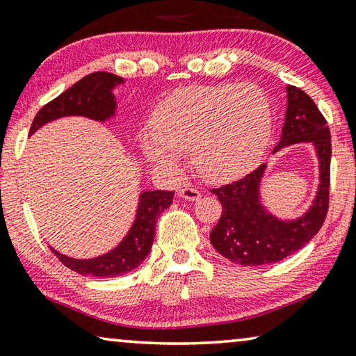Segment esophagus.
Listing matches in <instances>:
<instances>
[{
    "mask_svg": "<svg viewBox=\"0 0 356 356\" xmlns=\"http://www.w3.org/2000/svg\"><path fill=\"white\" fill-rule=\"evenodd\" d=\"M179 196L182 200H187V201H196V200H200L201 191L193 188V187H185L179 191Z\"/></svg>",
    "mask_w": 356,
    "mask_h": 356,
    "instance_id": "obj_1",
    "label": "esophagus"
}]
</instances>
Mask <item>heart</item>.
I'll list each match as a JSON object with an SVG mask.
<instances>
[{
	"label": "heart",
	"mask_w": 356,
	"mask_h": 356,
	"mask_svg": "<svg viewBox=\"0 0 356 356\" xmlns=\"http://www.w3.org/2000/svg\"><path fill=\"white\" fill-rule=\"evenodd\" d=\"M270 120L268 97L252 83L184 87L156 106L154 133L144 134L140 145L161 169L191 150L202 176L223 180L255 166L268 145Z\"/></svg>",
	"instance_id": "1"
}]
</instances>
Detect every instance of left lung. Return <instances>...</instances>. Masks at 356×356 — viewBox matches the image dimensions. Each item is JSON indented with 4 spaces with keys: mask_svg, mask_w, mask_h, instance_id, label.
I'll list each match as a JSON object with an SVG mask.
<instances>
[{
    "mask_svg": "<svg viewBox=\"0 0 356 356\" xmlns=\"http://www.w3.org/2000/svg\"><path fill=\"white\" fill-rule=\"evenodd\" d=\"M312 143L320 163V185L314 204L302 217L284 222L259 202V180L266 165L233 184L211 190L223 211L211 233L220 255L242 266H261L280 261L307 244L318 233L330 207L331 134L317 104L301 88L286 87V114L279 149L290 144Z\"/></svg>",
    "mask_w": 356,
    "mask_h": 356,
    "instance_id": "left-lung-1",
    "label": "left lung"
}]
</instances>
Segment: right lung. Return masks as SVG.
I'll return each instance as SVG.
<instances>
[{
  "instance_id": "obj_1",
  "label": "right lung",
  "mask_w": 356,
  "mask_h": 356,
  "mask_svg": "<svg viewBox=\"0 0 356 356\" xmlns=\"http://www.w3.org/2000/svg\"><path fill=\"white\" fill-rule=\"evenodd\" d=\"M123 79L111 72H92L74 86L65 90L60 97L42 106L31 123L30 134L52 122L67 115H82L104 122L115 114V98L112 88ZM174 191H144L140 193L139 207L133 227L120 244L106 255L92 259H76L63 255L50 247L54 255L74 273L92 277H115L138 268L149 255L155 238V225L160 213L172 204Z\"/></svg>"
}]
</instances>
